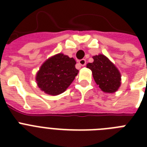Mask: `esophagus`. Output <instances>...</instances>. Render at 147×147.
Segmentation results:
<instances>
[{
  "label": "esophagus",
  "mask_w": 147,
  "mask_h": 147,
  "mask_svg": "<svg viewBox=\"0 0 147 147\" xmlns=\"http://www.w3.org/2000/svg\"><path fill=\"white\" fill-rule=\"evenodd\" d=\"M78 63H79V65H82V66H85V65H86V60L84 59H80L79 61H78Z\"/></svg>",
  "instance_id": "34e87169"
}]
</instances>
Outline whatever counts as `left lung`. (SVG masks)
I'll return each mask as SVG.
<instances>
[{
  "label": "left lung",
  "instance_id": "left-lung-1",
  "mask_svg": "<svg viewBox=\"0 0 147 147\" xmlns=\"http://www.w3.org/2000/svg\"><path fill=\"white\" fill-rule=\"evenodd\" d=\"M94 62L87 64L97 85L103 92L114 93L121 85V74L115 65L104 55L93 56Z\"/></svg>",
  "mask_w": 147,
  "mask_h": 147
}]
</instances>
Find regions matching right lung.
Listing matches in <instances>:
<instances>
[{"label":"right lung","mask_w":147,"mask_h":147,"mask_svg":"<svg viewBox=\"0 0 147 147\" xmlns=\"http://www.w3.org/2000/svg\"><path fill=\"white\" fill-rule=\"evenodd\" d=\"M76 64L73 58L62 53L49 59L42 64L36 76L39 88L51 95L64 92L78 74Z\"/></svg>","instance_id":"1"}]
</instances>
